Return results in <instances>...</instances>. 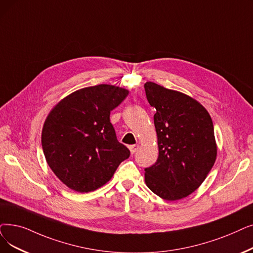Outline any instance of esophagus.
Wrapping results in <instances>:
<instances>
[{
	"label": "esophagus",
	"instance_id": "34e87169",
	"mask_svg": "<svg viewBox=\"0 0 253 253\" xmlns=\"http://www.w3.org/2000/svg\"><path fill=\"white\" fill-rule=\"evenodd\" d=\"M138 147H139L138 145H131V146H129V150H130L131 154H134L137 151Z\"/></svg>",
	"mask_w": 253,
	"mask_h": 253
}]
</instances>
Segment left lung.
Returning a JSON list of instances; mask_svg holds the SVG:
<instances>
[{
    "label": "left lung",
    "instance_id": "left-lung-1",
    "mask_svg": "<svg viewBox=\"0 0 253 253\" xmlns=\"http://www.w3.org/2000/svg\"><path fill=\"white\" fill-rule=\"evenodd\" d=\"M147 99L156 108L159 155L145 169L151 191L167 201H178L200 187L213 168L217 146L212 119L193 98L152 82L145 84Z\"/></svg>",
    "mask_w": 253,
    "mask_h": 253
}]
</instances>
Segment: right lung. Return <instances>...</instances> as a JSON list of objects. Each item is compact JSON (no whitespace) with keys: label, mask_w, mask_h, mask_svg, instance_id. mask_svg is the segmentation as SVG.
<instances>
[{"label":"right lung","mask_w":253,"mask_h":253,"mask_svg":"<svg viewBox=\"0 0 253 253\" xmlns=\"http://www.w3.org/2000/svg\"><path fill=\"white\" fill-rule=\"evenodd\" d=\"M128 90L98 84L65 97L48 114L41 134L46 162L70 189L90 192L112 179L130 151L118 141L109 121Z\"/></svg>","instance_id":"add662e5"}]
</instances>
